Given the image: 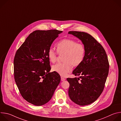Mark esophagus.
Listing matches in <instances>:
<instances>
[{"label": "esophagus", "mask_w": 121, "mask_h": 121, "mask_svg": "<svg viewBox=\"0 0 121 121\" xmlns=\"http://www.w3.org/2000/svg\"><path fill=\"white\" fill-rule=\"evenodd\" d=\"M61 81H64V80H65V78H64V77H61Z\"/></svg>", "instance_id": "34e87169"}]
</instances>
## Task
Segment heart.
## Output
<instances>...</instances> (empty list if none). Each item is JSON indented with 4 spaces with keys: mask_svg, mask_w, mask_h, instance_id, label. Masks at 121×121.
<instances>
[{
    "mask_svg": "<svg viewBox=\"0 0 121 121\" xmlns=\"http://www.w3.org/2000/svg\"><path fill=\"white\" fill-rule=\"evenodd\" d=\"M57 52L49 49L47 56L49 61L54 63L57 59L58 54L63 55V63H58L52 66V70L62 76H65L71 71L72 65L77 66L83 62L86 52L83 44L70 39H64L56 44Z\"/></svg>",
    "mask_w": 121,
    "mask_h": 121,
    "instance_id": "1",
    "label": "heart"
}]
</instances>
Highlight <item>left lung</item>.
Masks as SVG:
<instances>
[{"instance_id":"8db88e82","label":"left lung","mask_w":121,"mask_h":121,"mask_svg":"<svg viewBox=\"0 0 121 121\" xmlns=\"http://www.w3.org/2000/svg\"><path fill=\"white\" fill-rule=\"evenodd\" d=\"M68 34L80 39L86 49L83 62L72 73L81 76L67 78L68 95L77 104L87 105L94 102L104 89L109 69L108 57L102 45L89 33L70 31Z\"/></svg>"}]
</instances>
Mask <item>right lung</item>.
Returning <instances> with one entry per match:
<instances>
[{"instance_id": "obj_1", "label": "right lung", "mask_w": 121, "mask_h": 121, "mask_svg": "<svg viewBox=\"0 0 121 121\" xmlns=\"http://www.w3.org/2000/svg\"><path fill=\"white\" fill-rule=\"evenodd\" d=\"M63 31L37 30L31 33L17 51L14 79L22 97L36 106L48 102L60 82V75L51 70L48 51Z\"/></svg>"}]
</instances>
